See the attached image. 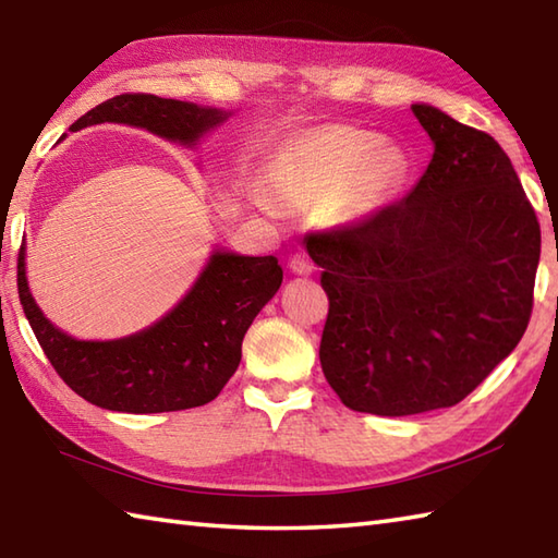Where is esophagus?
<instances>
[{"label":"esophagus","instance_id":"esophagus-1","mask_svg":"<svg viewBox=\"0 0 558 558\" xmlns=\"http://www.w3.org/2000/svg\"><path fill=\"white\" fill-rule=\"evenodd\" d=\"M290 270L294 272V276H312L314 272V266H312V260L306 258L304 254H294V256H290Z\"/></svg>","mask_w":558,"mask_h":558}]
</instances>
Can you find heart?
<instances>
[{"label": "heart", "mask_w": 558, "mask_h": 558, "mask_svg": "<svg viewBox=\"0 0 558 558\" xmlns=\"http://www.w3.org/2000/svg\"><path fill=\"white\" fill-rule=\"evenodd\" d=\"M408 160L396 146L354 126H324L280 150L268 168L272 194L288 206L340 198L348 216L372 213L400 186Z\"/></svg>", "instance_id": "1"}]
</instances>
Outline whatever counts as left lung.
<instances>
[{
  "instance_id": "8db88e82",
  "label": "left lung",
  "mask_w": 558,
  "mask_h": 558,
  "mask_svg": "<svg viewBox=\"0 0 558 558\" xmlns=\"http://www.w3.org/2000/svg\"><path fill=\"white\" fill-rule=\"evenodd\" d=\"M434 156L412 192L306 240L324 268L322 369L342 405L405 417L458 405L523 338L539 220L504 148L412 105Z\"/></svg>"
}]
</instances>
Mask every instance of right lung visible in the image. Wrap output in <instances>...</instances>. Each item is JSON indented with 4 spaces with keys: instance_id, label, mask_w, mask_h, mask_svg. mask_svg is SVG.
I'll return each mask as SVG.
<instances>
[{
    "instance_id": "right-lung-1",
    "label": "right lung",
    "mask_w": 558,
    "mask_h": 558,
    "mask_svg": "<svg viewBox=\"0 0 558 558\" xmlns=\"http://www.w3.org/2000/svg\"><path fill=\"white\" fill-rule=\"evenodd\" d=\"M225 117L194 102L122 93L83 114L71 132L117 122L194 144ZM280 282L282 268L276 256L218 252L192 292L162 322L122 340L83 342L54 328L33 302L23 246L19 248V300L47 360L74 393L117 412H174L218 398L240 366L244 333Z\"/></svg>"
}]
</instances>
